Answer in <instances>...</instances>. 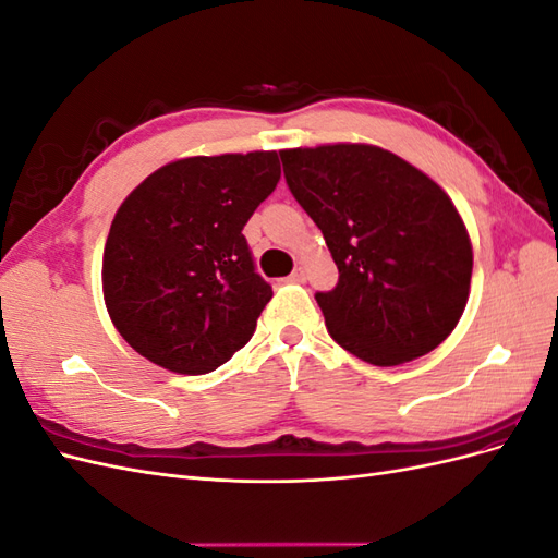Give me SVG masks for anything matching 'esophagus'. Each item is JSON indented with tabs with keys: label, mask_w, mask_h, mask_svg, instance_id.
<instances>
[{
	"label": "esophagus",
	"mask_w": 558,
	"mask_h": 558,
	"mask_svg": "<svg viewBox=\"0 0 558 558\" xmlns=\"http://www.w3.org/2000/svg\"><path fill=\"white\" fill-rule=\"evenodd\" d=\"M305 279H307V275H305V269H302V267L293 269V272L286 277V281H289V283H305Z\"/></svg>",
	"instance_id": "1"
}]
</instances>
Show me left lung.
<instances>
[{"instance_id": "left-lung-1", "label": "left lung", "mask_w": 558, "mask_h": 558, "mask_svg": "<svg viewBox=\"0 0 558 558\" xmlns=\"http://www.w3.org/2000/svg\"><path fill=\"white\" fill-rule=\"evenodd\" d=\"M298 205L324 232L340 281L316 293L332 340L379 367L426 356L459 324L472 244L449 195L369 144L279 150Z\"/></svg>"}]
</instances>
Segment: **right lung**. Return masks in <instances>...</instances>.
Masks as SVG:
<instances>
[{
    "instance_id": "add662e5",
    "label": "right lung",
    "mask_w": 558,
    "mask_h": 558,
    "mask_svg": "<svg viewBox=\"0 0 558 558\" xmlns=\"http://www.w3.org/2000/svg\"><path fill=\"white\" fill-rule=\"evenodd\" d=\"M279 177L277 150L195 156L125 197L105 244L102 289L134 351L179 375H207L251 340L272 286L242 230Z\"/></svg>"
}]
</instances>
